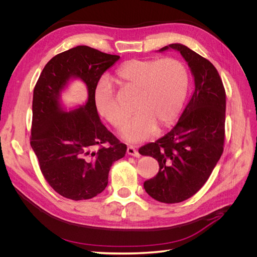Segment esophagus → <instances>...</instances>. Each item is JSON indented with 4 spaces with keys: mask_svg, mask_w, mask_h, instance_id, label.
<instances>
[{
    "mask_svg": "<svg viewBox=\"0 0 257 257\" xmlns=\"http://www.w3.org/2000/svg\"><path fill=\"white\" fill-rule=\"evenodd\" d=\"M126 152H127V154L133 155V157H135V158H141V154H139V152L135 149V147H133V146L127 147Z\"/></svg>",
    "mask_w": 257,
    "mask_h": 257,
    "instance_id": "esophagus-1",
    "label": "esophagus"
}]
</instances>
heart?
I'll return each instance as SVG.
<instances>
[{"mask_svg":"<svg viewBox=\"0 0 257 257\" xmlns=\"http://www.w3.org/2000/svg\"><path fill=\"white\" fill-rule=\"evenodd\" d=\"M119 81L137 91L134 108L137 113L121 131V137L130 143L150 138L158 126L165 127L180 112L188 90V72L182 62L173 58L161 60H130L118 71ZM98 113L115 127L125 120V112L116 102L110 81L100 79L93 92Z\"/></svg>","mask_w":257,"mask_h":257,"instance_id":"b5f03b06","label":"heart"}]
</instances>
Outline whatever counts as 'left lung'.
<instances>
[{
  "mask_svg": "<svg viewBox=\"0 0 257 257\" xmlns=\"http://www.w3.org/2000/svg\"><path fill=\"white\" fill-rule=\"evenodd\" d=\"M167 50L180 52L188 63L194 90L175 127L139 153L160 165L158 175L144 183L146 192L161 203L175 204L198 192L221 158L226 96L211 62L182 44H170L158 52Z\"/></svg>",
  "mask_w": 257,
  "mask_h": 257,
  "instance_id": "8db88e82",
  "label": "left lung"
}]
</instances>
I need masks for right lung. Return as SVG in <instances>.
I'll list each match as a JSON object with an SVG mask.
<instances>
[{"mask_svg":"<svg viewBox=\"0 0 257 257\" xmlns=\"http://www.w3.org/2000/svg\"><path fill=\"white\" fill-rule=\"evenodd\" d=\"M119 59L77 46L53 57L36 82L31 147L46 180L66 198L90 199L102 193L110 167L125 155L126 145L104 126L93 99L100 77ZM74 80L86 85L88 97L81 105L67 107L61 95Z\"/></svg>","mask_w":257,"mask_h":257,"instance_id":"obj_1","label":"right lung"}]
</instances>
